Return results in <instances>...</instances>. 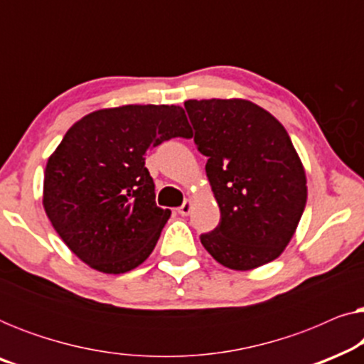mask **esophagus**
Segmentation results:
<instances>
[{"label":"esophagus","mask_w":364,"mask_h":364,"mask_svg":"<svg viewBox=\"0 0 364 364\" xmlns=\"http://www.w3.org/2000/svg\"><path fill=\"white\" fill-rule=\"evenodd\" d=\"M191 210H192V202L191 200H186L181 207H178V213H181V215H188Z\"/></svg>","instance_id":"1"}]
</instances>
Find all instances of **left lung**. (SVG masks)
I'll return each instance as SVG.
<instances>
[{"mask_svg": "<svg viewBox=\"0 0 364 364\" xmlns=\"http://www.w3.org/2000/svg\"><path fill=\"white\" fill-rule=\"evenodd\" d=\"M186 111L220 222L202 233L223 267L253 270L282 255L306 205V176L285 127L245 99H191Z\"/></svg>", "mask_w": 364, "mask_h": 364, "instance_id": "1", "label": "left lung"}]
</instances>
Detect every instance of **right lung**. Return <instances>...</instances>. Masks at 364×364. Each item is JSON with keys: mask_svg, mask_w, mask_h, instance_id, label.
Returning <instances> with one entry per match:
<instances>
[{"mask_svg": "<svg viewBox=\"0 0 364 364\" xmlns=\"http://www.w3.org/2000/svg\"><path fill=\"white\" fill-rule=\"evenodd\" d=\"M172 137H192L182 107L129 104L84 116L48 159L44 210L94 270L119 275L152 253L171 210L157 207L146 154Z\"/></svg>", "mask_w": 364, "mask_h": 364, "instance_id": "obj_1", "label": "right lung"}]
</instances>
